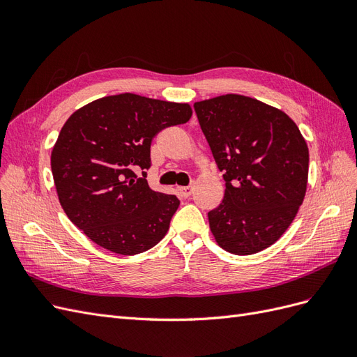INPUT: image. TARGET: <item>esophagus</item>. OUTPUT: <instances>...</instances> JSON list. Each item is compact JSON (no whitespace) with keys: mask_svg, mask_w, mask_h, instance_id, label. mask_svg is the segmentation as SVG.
<instances>
[{"mask_svg":"<svg viewBox=\"0 0 357 357\" xmlns=\"http://www.w3.org/2000/svg\"><path fill=\"white\" fill-rule=\"evenodd\" d=\"M177 192H178L180 198H183V199H188V198L192 195V188H190V186H186V188H178V189H177Z\"/></svg>","mask_w":357,"mask_h":357,"instance_id":"esophagus-1","label":"esophagus"}]
</instances>
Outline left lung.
Listing matches in <instances>:
<instances>
[{
    "label": "left lung",
    "mask_w": 357,
    "mask_h": 357,
    "mask_svg": "<svg viewBox=\"0 0 357 357\" xmlns=\"http://www.w3.org/2000/svg\"><path fill=\"white\" fill-rule=\"evenodd\" d=\"M225 197L208 213L218 244L253 255L274 244L294 222L308 180V147L291 119L250 96L228 93L193 104Z\"/></svg>",
    "instance_id": "8db88e82"
}]
</instances>
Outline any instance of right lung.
<instances>
[{
    "label": "right lung",
    "mask_w": 357,
    "mask_h": 357,
    "mask_svg": "<svg viewBox=\"0 0 357 357\" xmlns=\"http://www.w3.org/2000/svg\"><path fill=\"white\" fill-rule=\"evenodd\" d=\"M190 116L189 104L119 93L86 104L63 123L50 158L53 181L68 219L95 244L132 256L164 238L180 201L149 188L150 144Z\"/></svg>",
    "instance_id": "right-lung-1"
}]
</instances>
